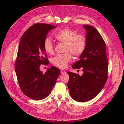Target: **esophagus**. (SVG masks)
Segmentation results:
<instances>
[{
    "instance_id": "obj_1",
    "label": "esophagus",
    "mask_w": 124,
    "mask_h": 124,
    "mask_svg": "<svg viewBox=\"0 0 124 124\" xmlns=\"http://www.w3.org/2000/svg\"><path fill=\"white\" fill-rule=\"evenodd\" d=\"M61 73L62 74H64V73H66L67 72L63 70H61Z\"/></svg>"
}]
</instances>
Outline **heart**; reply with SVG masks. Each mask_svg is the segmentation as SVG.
I'll return each instance as SVG.
<instances>
[{
	"label": "heart",
	"instance_id": "1",
	"mask_svg": "<svg viewBox=\"0 0 124 124\" xmlns=\"http://www.w3.org/2000/svg\"><path fill=\"white\" fill-rule=\"evenodd\" d=\"M54 37L59 42L65 43L64 51L66 53L58 54L51 59L53 65L60 69L66 68L72 59L71 54L75 56H79L86 49V37L82 34H77L76 31L71 29H62L54 34ZM43 47L47 54H53V45L49 38L44 40Z\"/></svg>",
	"mask_w": 124,
	"mask_h": 124
}]
</instances>
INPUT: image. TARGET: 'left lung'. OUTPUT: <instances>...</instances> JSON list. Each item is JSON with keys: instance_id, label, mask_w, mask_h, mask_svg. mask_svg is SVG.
Here are the masks:
<instances>
[{"instance_id": "obj_1", "label": "left lung", "mask_w": 124, "mask_h": 124, "mask_svg": "<svg viewBox=\"0 0 124 124\" xmlns=\"http://www.w3.org/2000/svg\"><path fill=\"white\" fill-rule=\"evenodd\" d=\"M86 30L87 45L85 51L72 68H83V74L68 72L70 79L68 83L71 96L75 101L84 102L94 98L106 83L108 61L106 45L95 28L88 25L83 26Z\"/></svg>"}]
</instances>
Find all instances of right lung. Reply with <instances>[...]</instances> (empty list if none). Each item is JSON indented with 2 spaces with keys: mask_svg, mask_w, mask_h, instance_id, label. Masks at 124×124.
Listing matches in <instances>:
<instances>
[{
  "mask_svg": "<svg viewBox=\"0 0 124 124\" xmlns=\"http://www.w3.org/2000/svg\"><path fill=\"white\" fill-rule=\"evenodd\" d=\"M56 27L37 23L28 28L21 38L15 72L22 92L33 100H40L48 96L60 73V69L54 66L45 73L39 69L41 64L49 63L43 43L49 31Z\"/></svg>",
  "mask_w": 124,
  "mask_h": 124,
  "instance_id": "obj_1",
  "label": "right lung"
}]
</instances>
